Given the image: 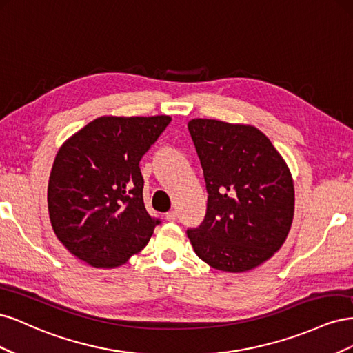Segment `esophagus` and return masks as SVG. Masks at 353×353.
Instances as JSON below:
<instances>
[{
  "label": "esophagus",
  "instance_id": "34e87169",
  "mask_svg": "<svg viewBox=\"0 0 353 353\" xmlns=\"http://www.w3.org/2000/svg\"><path fill=\"white\" fill-rule=\"evenodd\" d=\"M176 218H178V212L176 210H169L166 215H165V219L170 221V222H174Z\"/></svg>",
  "mask_w": 353,
  "mask_h": 353
}]
</instances>
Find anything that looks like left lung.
<instances>
[{
	"label": "left lung",
	"instance_id": "left-lung-1",
	"mask_svg": "<svg viewBox=\"0 0 353 353\" xmlns=\"http://www.w3.org/2000/svg\"><path fill=\"white\" fill-rule=\"evenodd\" d=\"M188 131L208 190L205 221L187 236L199 258L223 272H248L281 249L294 215L285 160L253 125L191 119Z\"/></svg>",
	"mask_w": 353,
	"mask_h": 353
}]
</instances>
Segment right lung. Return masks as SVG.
Instances as JSON below:
<instances>
[{
	"label": "right lung",
	"mask_w": 353,
	"mask_h": 353,
	"mask_svg": "<svg viewBox=\"0 0 353 353\" xmlns=\"http://www.w3.org/2000/svg\"><path fill=\"white\" fill-rule=\"evenodd\" d=\"M172 121L101 116L61 144L48 179L51 227L94 268H116L141 252L159 219L148 215L140 160Z\"/></svg>",
	"instance_id": "obj_1"
}]
</instances>
